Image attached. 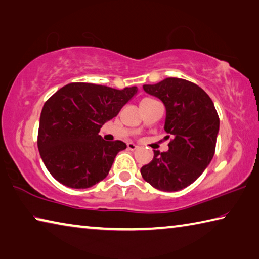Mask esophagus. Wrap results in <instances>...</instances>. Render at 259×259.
Masks as SVG:
<instances>
[{
	"label": "esophagus",
	"mask_w": 259,
	"mask_h": 259,
	"mask_svg": "<svg viewBox=\"0 0 259 259\" xmlns=\"http://www.w3.org/2000/svg\"><path fill=\"white\" fill-rule=\"evenodd\" d=\"M128 148H129L130 151H135V150H137L138 146L136 145V144H134V143H128Z\"/></svg>",
	"instance_id": "esophagus-1"
}]
</instances>
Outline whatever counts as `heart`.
Masks as SVG:
<instances>
[{
  "label": "heart",
  "mask_w": 259,
  "mask_h": 259,
  "mask_svg": "<svg viewBox=\"0 0 259 259\" xmlns=\"http://www.w3.org/2000/svg\"><path fill=\"white\" fill-rule=\"evenodd\" d=\"M146 100H150V99H148V98H145V99H143L142 102H146Z\"/></svg>",
  "instance_id": "b5f03b06"
}]
</instances>
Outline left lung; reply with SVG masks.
<instances>
[{"mask_svg": "<svg viewBox=\"0 0 259 259\" xmlns=\"http://www.w3.org/2000/svg\"><path fill=\"white\" fill-rule=\"evenodd\" d=\"M162 100L166 109L164 130L168 152L154 151L142 166L143 178L153 187L175 192L191 185L212 160L219 130V116L211 98L195 83L168 77L143 87Z\"/></svg>", "mask_w": 259, "mask_h": 259, "instance_id": "1", "label": "left lung"}]
</instances>
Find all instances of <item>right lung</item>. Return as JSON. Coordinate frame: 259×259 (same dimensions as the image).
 <instances>
[{
  "mask_svg": "<svg viewBox=\"0 0 259 259\" xmlns=\"http://www.w3.org/2000/svg\"><path fill=\"white\" fill-rule=\"evenodd\" d=\"M137 94V87L113 89L94 83L73 82L45 103L37 147L51 176L71 188H88L103 181L121 140L106 142L98 133Z\"/></svg>",
  "mask_w": 259,
  "mask_h": 259,
  "instance_id": "right-lung-1",
  "label": "right lung"
}]
</instances>
